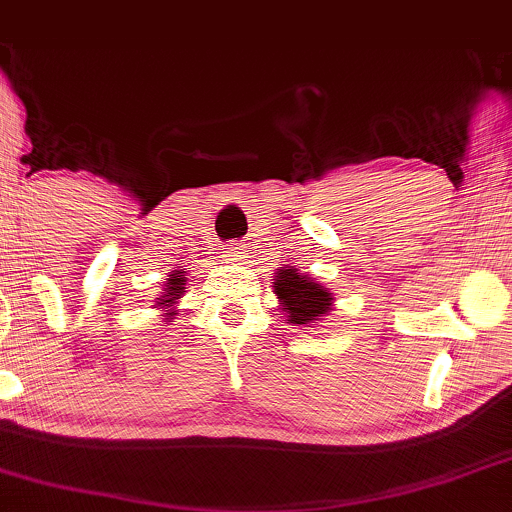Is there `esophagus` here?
<instances>
[{"label": "esophagus", "mask_w": 512, "mask_h": 512, "mask_svg": "<svg viewBox=\"0 0 512 512\" xmlns=\"http://www.w3.org/2000/svg\"><path fill=\"white\" fill-rule=\"evenodd\" d=\"M226 262H231V264H243V257L248 255V250H245V245H240V243H231V245H226Z\"/></svg>", "instance_id": "obj_1"}]
</instances>
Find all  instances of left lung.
Here are the masks:
<instances>
[{"label":"left lung","mask_w":512,"mask_h":512,"mask_svg":"<svg viewBox=\"0 0 512 512\" xmlns=\"http://www.w3.org/2000/svg\"><path fill=\"white\" fill-rule=\"evenodd\" d=\"M272 284L276 298H279L281 315L289 317V325L310 327L332 313V291L325 289L310 274H303L301 269L281 267L274 274Z\"/></svg>","instance_id":"left-lung-1"}]
</instances>
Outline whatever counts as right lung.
<instances>
[{
    "instance_id": "obj_1",
    "label": "right lung",
    "mask_w": 512,
    "mask_h": 512,
    "mask_svg": "<svg viewBox=\"0 0 512 512\" xmlns=\"http://www.w3.org/2000/svg\"><path fill=\"white\" fill-rule=\"evenodd\" d=\"M185 284H187V272H182V269H175L173 274H168V281L163 286L161 298H156V308L163 310V322H173V317L178 315V301L182 296H185Z\"/></svg>"
}]
</instances>
